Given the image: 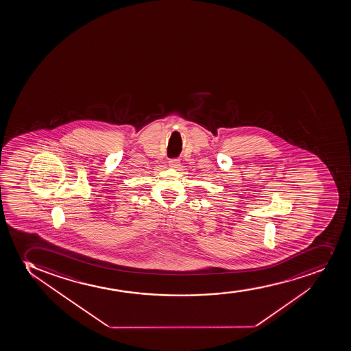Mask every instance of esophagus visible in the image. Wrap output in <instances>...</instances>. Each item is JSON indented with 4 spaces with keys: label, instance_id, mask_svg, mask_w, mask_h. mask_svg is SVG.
<instances>
[{
    "label": "esophagus",
    "instance_id": "esophagus-1",
    "mask_svg": "<svg viewBox=\"0 0 351 351\" xmlns=\"http://www.w3.org/2000/svg\"><path fill=\"white\" fill-rule=\"evenodd\" d=\"M180 165H181V163H180L178 158H173V160H170L169 161V167L170 168H173V169H178Z\"/></svg>",
    "mask_w": 351,
    "mask_h": 351
}]
</instances>
